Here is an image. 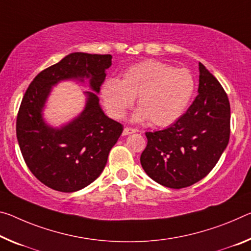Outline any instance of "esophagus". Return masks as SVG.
I'll return each instance as SVG.
<instances>
[{
    "label": "esophagus",
    "instance_id": "obj_1",
    "mask_svg": "<svg viewBox=\"0 0 251 251\" xmlns=\"http://www.w3.org/2000/svg\"><path fill=\"white\" fill-rule=\"evenodd\" d=\"M137 130L135 128H129V127H125L124 130H123V135L126 136V135H129V134H133V133H136Z\"/></svg>",
    "mask_w": 251,
    "mask_h": 251
}]
</instances>
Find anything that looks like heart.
Instances as JSON below:
<instances>
[{"instance_id":"1","label":"heart","mask_w":251,"mask_h":251,"mask_svg":"<svg viewBox=\"0 0 251 251\" xmlns=\"http://www.w3.org/2000/svg\"><path fill=\"white\" fill-rule=\"evenodd\" d=\"M196 81L188 69H176L160 61L147 60L126 70L123 80L110 78L102 83L101 98L110 116L121 119L138 97L133 121L151 119L169 126L184 113L193 96Z\"/></svg>"}]
</instances>
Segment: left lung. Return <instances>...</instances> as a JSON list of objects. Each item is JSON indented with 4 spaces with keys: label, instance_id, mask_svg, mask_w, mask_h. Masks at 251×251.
<instances>
[{
    "label": "left lung",
    "instance_id": "1",
    "mask_svg": "<svg viewBox=\"0 0 251 251\" xmlns=\"http://www.w3.org/2000/svg\"><path fill=\"white\" fill-rule=\"evenodd\" d=\"M198 96L169 128L146 132L141 155L145 173L171 189L190 186L208 176L230 137V104L225 89L199 62Z\"/></svg>",
    "mask_w": 251,
    "mask_h": 251
}]
</instances>
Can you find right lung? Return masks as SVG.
<instances>
[{
	"mask_svg": "<svg viewBox=\"0 0 251 251\" xmlns=\"http://www.w3.org/2000/svg\"><path fill=\"white\" fill-rule=\"evenodd\" d=\"M110 54L74 52L42 70L23 96L17 118L22 156L33 176L60 192H75L100 176L123 125L106 116L97 94L104 82ZM90 80L96 94L85 92V109L68 125L55 129L42 117L52 86L62 80Z\"/></svg>",
	"mask_w": 251,
	"mask_h": 251,
	"instance_id": "right-lung-1",
	"label": "right lung"
}]
</instances>
